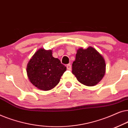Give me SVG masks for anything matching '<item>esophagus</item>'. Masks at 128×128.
I'll use <instances>...</instances> for the list:
<instances>
[{"mask_svg": "<svg viewBox=\"0 0 128 128\" xmlns=\"http://www.w3.org/2000/svg\"><path fill=\"white\" fill-rule=\"evenodd\" d=\"M66 67H67V69L68 70H71V68H72V66L70 64H68L66 65Z\"/></svg>", "mask_w": 128, "mask_h": 128, "instance_id": "34e87169", "label": "esophagus"}]
</instances>
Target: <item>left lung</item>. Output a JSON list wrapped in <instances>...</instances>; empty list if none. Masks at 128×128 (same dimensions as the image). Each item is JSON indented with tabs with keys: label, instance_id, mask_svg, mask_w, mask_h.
<instances>
[{
	"label": "left lung",
	"instance_id": "left-lung-1",
	"mask_svg": "<svg viewBox=\"0 0 128 128\" xmlns=\"http://www.w3.org/2000/svg\"><path fill=\"white\" fill-rule=\"evenodd\" d=\"M105 72V60L97 50L91 46L78 49L72 64V73L80 83L93 86L100 82Z\"/></svg>",
	"mask_w": 128,
	"mask_h": 128
}]
</instances>
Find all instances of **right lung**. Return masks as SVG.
<instances>
[{
    "label": "right lung",
    "instance_id": "obj_1",
    "mask_svg": "<svg viewBox=\"0 0 128 128\" xmlns=\"http://www.w3.org/2000/svg\"><path fill=\"white\" fill-rule=\"evenodd\" d=\"M66 70L58 58L52 56L51 50L41 48L29 61L27 73L30 81L40 90L48 91L55 87Z\"/></svg>",
    "mask_w": 128,
    "mask_h": 128
}]
</instances>
